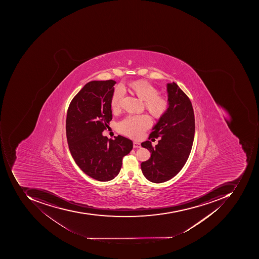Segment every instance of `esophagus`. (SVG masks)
<instances>
[{"instance_id":"1","label":"esophagus","mask_w":259,"mask_h":259,"mask_svg":"<svg viewBox=\"0 0 259 259\" xmlns=\"http://www.w3.org/2000/svg\"><path fill=\"white\" fill-rule=\"evenodd\" d=\"M133 147L134 148H140L141 147V144L139 143V142H133Z\"/></svg>"}]
</instances>
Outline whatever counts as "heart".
I'll return each instance as SVG.
<instances>
[{
	"label": "heart",
	"mask_w": 259,
	"mask_h": 259,
	"mask_svg": "<svg viewBox=\"0 0 259 259\" xmlns=\"http://www.w3.org/2000/svg\"><path fill=\"white\" fill-rule=\"evenodd\" d=\"M132 88L136 95L145 101L146 108L155 117H161L166 113L169 107V102L166 97L158 95V90L146 81H135ZM125 95V90L122 85L116 87L111 97V107L117 110L121 106L122 100ZM152 124V119L146 114L131 115L119 123V131L123 135L139 139Z\"/></svg>",
	"instance_id": "obj_1"
}]
</instances>
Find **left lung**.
Here are the masks:
<instances>
[{"instance_id": "1", "label": "left lung", "mask_w": 259, "mask_h": 259, "mask_svg": "<svg viewBox=\"0 0 259 259\" xmlns=\"http://www.w3.org/2000/svg\"><path fill=\"white\" fill-rule=\"evenodd\" d=\"M166 93L169 107L150 134V137L161 138L159 143L155 147L149 141L141 144L151 152L149 160L141 164L142 174L153 183L165 182L178 175L189 157L195 138L191 100L174 81L166 84Z\"/></svg>"}]
</instances>
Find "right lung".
<instances>
[{
    "instance_id": "1",
    "label": "right lung",
    "mask_w": 259,
    "mask_h": 259,
    "mask_svg": "<svg viewBox=\"0 0 259 259\" xmlns=\"http://www.w3.org/2000/svg\"><path fill=\"white\" fill-rule=\"evenodd\" d=\"M116 81H92L77 93L68 107L66 136L73 159L93 179L108 181L117 176L122 159L133 142L118 136L114 140L102 135L112 120L111 97Z\"/></svg>"
}]
</instances>
